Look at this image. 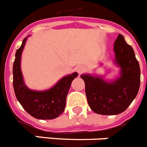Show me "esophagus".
<instances>
[{
  "mask_svg": "<svg viewBox=\"0 0 147 147\" xmlns=\"http://www.w3.org/2000/svg\"><path fill=\"white\" fill-rule=\"evenodd\" d=\"M84 70H85V68H84L83 66H78L76 67V71H77V72L79 74V75L82 73Z\"/></svg>",
  "mask_w": 147,
  "mask_h": 147,
  "instance_id": "esophagus-1",
  "label": "esophagus"
}]
</instances>
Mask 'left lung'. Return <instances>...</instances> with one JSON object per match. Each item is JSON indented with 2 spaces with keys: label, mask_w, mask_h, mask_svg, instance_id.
<instances>
[{
  "label": "left lung",
  "mask_w": 147,
  "mask_h": 147,
  "mask_svg": "<svg viewBox=\"0 0 147 147\" xmlns=\"http://www.w3.org/2000/svg\"><path fill=\"white\" fill-rule=\"evenodd\" d=\"M113 63L120 69L112 80L94 74H83L85 92L89 107L97 114L114 115L128 108L137 96L141 82V70L132 47L119 34L114 43Z\"/></svg>",
  "instance_id": "left-lung-1"
}]
</instances>
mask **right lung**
Listing matches in <instances>:
<instances>
[{"label": "right lung", "instance_id": "1", "mask_svg": "<svg viewBox=\"0 0 147 147\" xmlns=\"http://www.w3.org/2000/svg\"><path fill=\"white\" fill-rule=\"evenodd\" d=\"M24 38L20 47L16 51L14 61L13 87L18 100L30 115L37 119L50 120L58 118L63 113L66 106V96L72 81L78 77L73 72L61 78L50 89L38 91L30 89L24 82L20 68L23 49L28 37Z\"/></svg>", "mask_w": 147, "mask_h": 147}]
</instances>
